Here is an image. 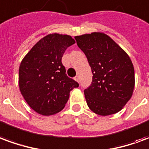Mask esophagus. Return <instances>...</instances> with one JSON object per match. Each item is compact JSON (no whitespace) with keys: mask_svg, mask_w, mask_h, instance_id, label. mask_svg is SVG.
<instances>
[{"mask_svg":"<svg viewBox=\"0 0 149 149\" xmlns=\"http://www.w3.org/2000/svg\"><path fill=\"white\" fill-rule=\"evenodd\" d=\"M74 80L76 81L79 82V81H80V78H79V77H78V76H77V77H74Z\"/></svg>","mask_w":149,"mask_h":149,"instance_id":"1","label":"esophagus"}]
</instances>
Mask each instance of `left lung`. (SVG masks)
<instances>
[{
  "label": "left lung",
  "instance_id": "8db88e82",
  "mask_svg": "<svg viewBox=\"0 0 149 149\" xmlns=\"http://www.w3.org/2000/svg\"><path fill=\"white\" fill-rule=\"evenodd\" d=\"M75 39L93 75L92 84L84 91L88 108L100 116L120 112L134 89V68L130 57L103 33L84 34Z\"/></svg>",
  "mask_w": 149,
  "mask_h": 149
}]
</instances>
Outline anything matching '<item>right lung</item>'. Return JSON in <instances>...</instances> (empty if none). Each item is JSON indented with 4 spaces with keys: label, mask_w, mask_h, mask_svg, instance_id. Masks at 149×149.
Here are the masks:
<instances>
[{
    "label": "right lung",
    "mask_w": 149,
    "mask_h": 149,
    "mask_svg": "<svg viewBox=\"0 0 149 149\" xmlns=\"http://www.w3.org/2000/svg\"><path fill=\"white\" fill-rule=\"evenodd\" d=\"M75 44L71 36L49 34L40 39L24 56L19 68V88L31 109L50 116L65 106L69 93L79 86L66 75L61 59Z\"/></svg>",
    "instance_id": "right-lung-1"
}]
</instances>
